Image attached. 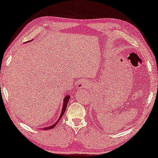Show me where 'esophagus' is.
Segmentation results:
<instances>
[{
	"label": "esophagus",
	"instance_id": "obj_1",
	"mask_svg": "<svg viewBox=\"0 0 158 158\" xmlns=\"http://www.w3.org/2000/svg\"><path fill=\"white\" fill-rule=\"evenodd\" d=\"M88 83L85 80H81V81H77V88H87L88 87Z\"/></svg>",
	"mask_w": 158,
	"mask_h": 158
}]
</instances>
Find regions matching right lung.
Listing matches in <instances>:
<instances>
[{"instance_id": "add662e5", "label": "right lung", "mask_w": 158, "mask_h": 158, "mask_svg": "<svg viewBox=\"0 0 158 158\" xmlns=\"http://www.w3.org/2000/svg\"><path fill=\"white\" fill-rule=\"evenodd\" d=\"M69 99H70V96H68V95H67V96L64 98V103H63V106H62V113H61V114H60V116L59 119L57 121V122H55V124H52V125H51V126L44 127V128H43V129H44V130H47V129H52V128H54V127L56 126V125H57V123L59 122V121L60 120V118L62 117V116H63V114H64V111H65V110H66L67 104H68V101H69Z\"/></svg>"}]
</instances>
